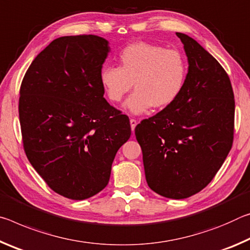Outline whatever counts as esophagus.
<instances>
[{"label": "esophagus", "instance_id": "esophagus-1", "mask_svg": "<svg viewBox=\"0 0 250 250\" xmlns=\"http://www.w3.org/2000/svg\"><path fill=\"white\" fill-rule=\"evenodd\" d=\"M129 123H130V128H132V132L134 133L135 127H136V125H137V121L135 120V118H130Z\"/></svg>", "mask_w": 250, "mask_h": 250}]
</instances>
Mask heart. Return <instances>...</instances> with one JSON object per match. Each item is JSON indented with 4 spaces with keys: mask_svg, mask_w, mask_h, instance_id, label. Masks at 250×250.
I'll list each match as a JSON object with an SVG mask.
<instances>
[{
    "mask_svg": "<svg viewBox=\"0 0 250 250\" xmlns=\"http://www.w3.org/2000/svg\"><path fill=\"white\" fill-rule=\"evenodd\" d=\"M120 67L105 65L100 73L101 85L113 103H120L133 87L126 102L133 114L153 107L164 109L173 105L185 86L188 66L181 52L161 45L136 42L118 54Z\"/></svg>",
    "mask_w": 250,
    "mask_h": 250,
    "instance_id": "1",
    "label": "heart"
}]
</instances>
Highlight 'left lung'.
Masks as SVG:
<instances>
[{"instance_id": "8db88e82", "label": "left lung", "mask_w": 250, "mask_h": 250, "mask_svg": "<svg viewBox=\"0 0 250 250\" xmlns=\"http://www.w3.org/2000/svg\"><path fill=\"white\" fill-rule=\"evenodd\" d=\"M188 59L178 100L135 128L146 182L158 195L184 199L217 174L234 141L235 100L226 71L194 39L176 33Z\"/></svg>"}]
</instances>
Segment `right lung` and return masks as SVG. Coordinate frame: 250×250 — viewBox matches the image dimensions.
<instances>
[{
	"label": "right lung",
	"mask_w": 250,
	"mask_h": 250,
	"mask_svg": "<svg viewBox=\"0 0 250 250\" xmlns=\"http://www.w3.org/2000/svg\"><path fill=\"white\" fill-rule=\"evenodd\" d=\"M109 52L96 35L62 36L35 57L19 100L24 152L48 187L83 200L108 184L128 117L104 98L100 73Z\"/></svg>",
	"instance_id": "obj_1"
}]
</instances>
